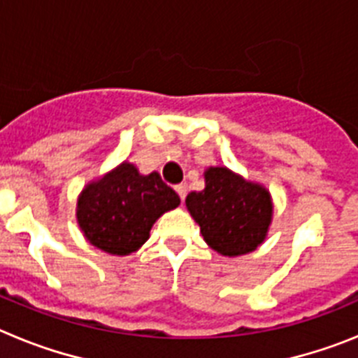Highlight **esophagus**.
<instances>
[{
    "mask_svg": "<svg viewBox=\"0 0 358 358\" xmlns=\"http://www.w3.org/2000/svg\"><path fill=\"white\" fill-rule=\"evenodd\" d=\"M176 192H177V195H179V199H181V201H185L186 194H188V188H186V185H177Z\"/></svg>",
    "mask_w": 358,
    "mask_h": 358,
    "instance_id": "1",
    "label": "esophagus"
}]
</instances>
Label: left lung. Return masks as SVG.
I'll use <instances>...</instances> for the list:
<instances>
[{
  "mask_svg": "<svg viewBox=\"0 0 358 358\" xmlns=\"http://www.w3.org/2000/svg\"><path fill=\"white\" fill-rule=\"evenodd\" d=\"M186 206L211 249L224 256L255 251L273 218L268 192L227 169H210L206 188L192 192Z\"/></svg>",
  "mask_w": 358,
  "mask_h": 358,
  "instance_id": "obj_1",
  "label": "left lung"
}]
</instances>
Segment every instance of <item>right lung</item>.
Masks as SVG:
<instances>
[{
    "label": "right lung",
    "instance_id": "obj_1",
    "mask_svg": "<svg viewBox=\"0 0 358 358\" xmlns=\"http://www.w3.org/2000/svg\"><path fill=\"white\" fill-rule=\"evenodd\" d=\"M179 202L159 173L141 176L134 164L123 163L82 192L78 226L94 248L123 256L141 248L154 222Z\"/></svg>",
    "mask_w": 358,
    "mask_h": 358
}]
</instances>
